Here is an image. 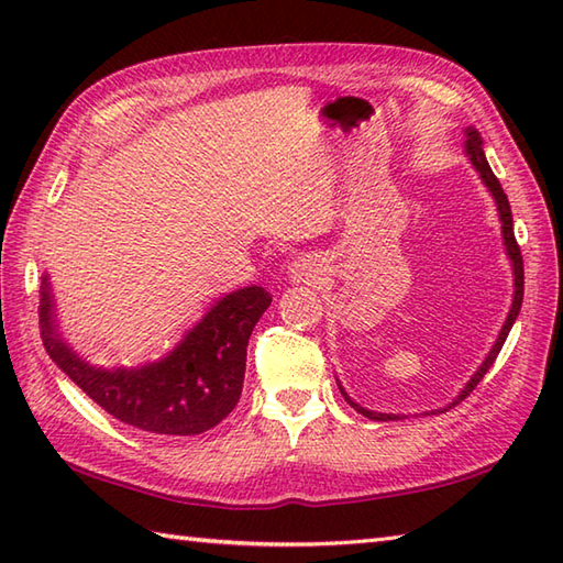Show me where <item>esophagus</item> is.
Returning <instances> with one entry per match:
<instances>
[{"mask_svg":"<svg viewBox=\"0 0 563 563\" xmlns=\"http://www.w3.org/2000/svg\"><path fill=\"white\" fill-rule=\"evenodd\" d=\"M290 278L292 283H314L319 278V263L312 261V258H295L290 263Z\"/></svg>","mask_w":563,"mask_h":563,"instance_id":"obj_1","label":"esophagus"}]
</instances>
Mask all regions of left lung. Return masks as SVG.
<instances>
[{"mask_svg":"<svg viewBox=\"0 0 563 563\" xmlns=\"http://www.w3.org/2000/svg\"><path fill=\"white\" fill-rule=\"evenodd\" d=\"M464 137H466V140H464V154H466V157H470V162H472V166L476 169V174H479L484 186L488 188V194H492L494 200H496V210H498V220H500V232H504V246H506V254H508L510 266H512V278H516V280H512V285H516V290H512V305H510V312H508V317H506V324L500 327L498 339H496V343L492 345V351H488V355L484 357V363H482L479 369H476V373L472 375V379L466 382L464 389L457 394V397L452 399V404H448L445 409H435V411H448V409H452L454 404H460L464 397H470V391L484 379V375L488 373V367L494 365L496 355L500 353V349H504V343H506V339H508V333H510L512 324H516V319H518V314H520V307H522V292H525L522 256H520V246H518V242H516V234H512V212H510L508 196L504 194V188H500L498 178H496L494 172H492V166H488V162H486L484 142H482V135L476 133V128H472V125L464 128ZM336 382H339V379H336ZM339 389H341V394H343V399L349 401L357 413H363L365 418H373V421H399V418H401L399 413H379V411L365 409V406H361V404L353 401V399L349 397V391H345V389L341 387V382H339ZM435 411H433V413H435Z\"/></svg>","mask_w":563,"mask_h":563,"instance_id":"8db88e82","label":"left lung"}]
</instances>
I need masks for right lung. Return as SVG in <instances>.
Instances as JSON below:
<instances>
[{"label":"right lung","instance_id":"right-lung-1","mask_svg":"<svg viewBox=\"0 0 563 563\" xmlns=\"http://www.w3.org/2000/svg\"><path fill=\"white\" fill-rule=\"evenodd\" d=\"M268 305L271 295L258 285L227 292L159 361L99 367L59 331L51 278L43 273L41 339L53 363L118 421L159 435H198L230 416L242 397L249 336Z\"/></svg>","mask_w":563,"mask_h":563}]
</instances>
